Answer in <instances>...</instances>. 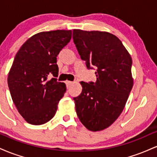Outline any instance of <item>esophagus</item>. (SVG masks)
Wrapping results in <instances>:
<instances>
[{
    "label": "esophagus",
    "mask_w": 157,
    "mask_h": 157,
    "mask_svg": "<svg viewBox=\"0 0 157 157\" xmlns=\"http://www.w3.org/2000/svg\"><path fill=\"white\" fill-rule=\"evenodd\" d=\"M66 86H67V88H69L70 86H71L74 83V82H71V81H66Z\"/></svg>",
    "instance_id": "1"
}]
</instances>
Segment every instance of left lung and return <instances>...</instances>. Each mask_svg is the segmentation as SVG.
I'll list each match as a JSON object with an SVG mask.
<instances>
[{"mask_svg":"<svg viewBox=\"0 0 157 157\" xmlns=\"http://www.w3.org/2000/svg\"><path fill=\"white\" fill-rule=\"evenodd\" d=\"M73 40L86 67L97 69L96 82H80L82 92L74 98L77 117L89 130H104L121 114L132 89V59L109 32L74 29Z\"/></svg>","mask_w":157,"mask_h":157,"instance_id":"left-lung-1","label":"left lung"}]
</instances>
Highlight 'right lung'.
<instances>
[{"instance_id":"1","label":"right lung","mask_w":157,"mask_h":157,"mask_svg":"<svg viewBox=\"0 0 157 157\" xmlns=\"http://www.w3.org/2000/svg\"><path fill=\"white\" fill-rule=\"evenodd\" d=\"M71 38V30L42 32L29 38L16 54L8 75L14 104L28 123L39 125L54 117L66 91L57 82V56Z\"/></svg>"}]
</instances>
